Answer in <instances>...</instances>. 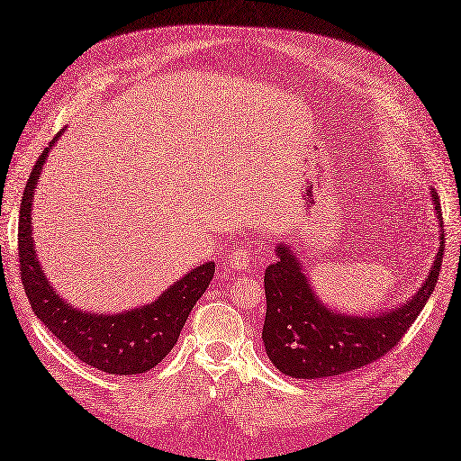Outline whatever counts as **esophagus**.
<instances>
[{"mask_svg": "<svg viewBox=\"0 0 461 461\" xmlns=\"http://www.w3.org/2000/svg\"><path fill=\"white\" fill-rule=\"evenodd\" d=\"M229 264L236 271H244L248 264H250V250H248L246 246L236 248V250H232L229 256Z\"/></svg>", "mask_w": 461, "mask_h": 461, "instance_id": "esophagus-1", "label": "esophagus"}]
</instances>
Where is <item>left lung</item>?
Returning <instances> with one entry per match:
<instances>
[{"label": "left lung", "mask_w": 461, "mask_h": 461, "mask_svg": "<svg viewBox=\"0 0 461 461\" xmlns=\"http://www.w3.org/2000/svg\"><path fill=\"white\" fill-rule=\"evenodd\" d=\"M437 211L438 252L419 291L388 312L345 314L331 310L310 285V277L287 242L276 246L277 259L266 269V321L261 339L273 366L291 378L318 380L375 363L411 328L430 298L444 256L440 197L430 188Z\"/></svg>", "instance_id": "obj_1"}]
</instances>
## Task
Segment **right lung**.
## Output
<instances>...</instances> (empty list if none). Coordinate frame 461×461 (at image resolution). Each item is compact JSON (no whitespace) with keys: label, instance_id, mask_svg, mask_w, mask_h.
<instances>
[{"label":"right lung","instance_id":"1","mask_svg":"<svg viewBox=\"0 0 461 461\" xmlns=\"http://www.w3.org/2000/svg\"><path fill=\"white\" fill-rule=\"evenodd\" d=\"M50 143L36 160L24 185L19 211V264L24 293L32 312L68 349L89 366L106 375H143L163 360L188 320L194 304L209 287L215 273V261L190 269L174 281L153 303L122 310V312H91L71 306L59 296L42 269L32 239V200L50 149Z\"/></svg>","mask_w":461,"mask_h":461}]
</instances>
